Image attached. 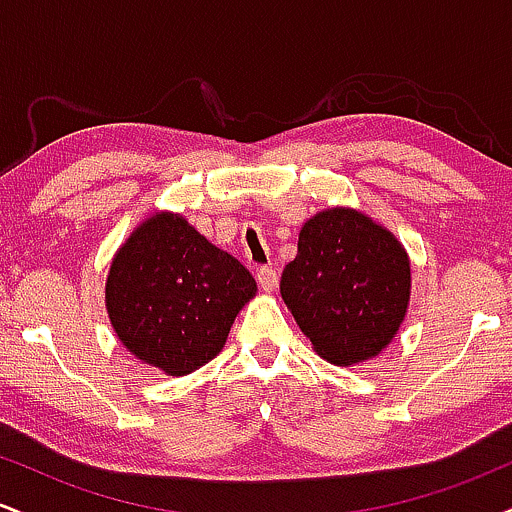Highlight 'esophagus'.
I'll return each mask as SVG.
<instances>
[{"mask_svg":"<svg viewBox=\"0 0 512 512\" xmlns=\"http://www.w3.org/2000/svg\"><path fill=\"white\" fill-rule=\"evenodd\" d=\"M257 281H260V289L264 293H272L276 289V281H279V276L272 267H260L257 269Z\"/></svg>","mask_w":512,"mask_h":512,"instance_id":"1","label":"esophagus"}]
</instances>
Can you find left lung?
I'll use <instances>...</instances> for the list:
<instances>
[{"label": "left lung", "mask_w": 512, "mask_h": 512, "mask_svg": "<svg viewBox=\"0 0 512 512\" xmlns=\"http://www.w3.org/2000/svg\"><path fill=\"white\" fill-rule=\"evenodd\" d=\"M281 298L315 354L334 366L375 358L402 327L411 296L404 245L363 211H317L281 274Z\"/></svg>", "instance_id": "8db88e82"}]
</instances>
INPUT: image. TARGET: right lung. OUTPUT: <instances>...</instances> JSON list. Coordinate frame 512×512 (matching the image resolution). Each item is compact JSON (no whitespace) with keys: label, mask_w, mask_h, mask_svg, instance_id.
Listing matches in <instances>:
<instances>
[{"label":"right lung","mask_w":512,"mask_h":512,"mask_svg":"<svg viewBox=\"0 0 512 512\" xmlns=\"http://www.w3.org/2000/svg\"><path fill=\"white\" fill-rule=\"evenodd\" d=\"M257 284L182 214L154 211L115 252L105 310L122 346L166 375L192 373L226 344Z\"/></svg>","instance_id":"obj_1"}]
</instances>
